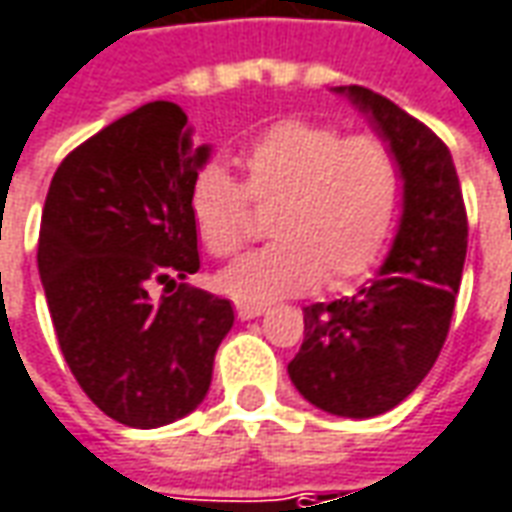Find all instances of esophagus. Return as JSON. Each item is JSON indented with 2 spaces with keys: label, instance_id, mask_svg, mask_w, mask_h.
Returning <instances> with one entry per match:
<instances>
[{
  "label": "esophagus",
  "instance_id": "1",
  "mask_svg": "<svg viewBox=\"0 0 512 512\" xmlns=\"http://www.w3.org/2000/svg\"><path fill=\"white\" fill-rule=\"evenodd\" d=\"M235 313H238V318H241V321H249V318L263 316V307H257V305H238V307H235Z\"/></svg>",
  "mask_w": 512,
  "mask_h": 512
}]
</instances>
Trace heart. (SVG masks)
I'll use <instances>...</instances> for the list:
<instances>
[{
  "mask_svg": "<svg viewBox=\"0 0 512 512\" xmlns=\"http://www.w3.org/2000/svg\"><path fill=\"white\" fill-rule=\"evenodd\" d=\"M241 182L205 166L191 185V216L213 257L238 255L252 232V205L271 210L274 238L219 274L238 302L266 305L310 291H338L380 260L399 205V163L377 135H346L332 124L282 119L238 155Z\"/></svg>",
  "mask_w": 512,
  "mask_h": 512,
  "instance_id": "b5f03b06",
  "label": "heart"
}]
</instances>
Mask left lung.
I'll return each instance as SVG.
<instances>
[{
	"label": "left lung",
	"mask_w": 512,
	"mask_h": 512,
	"mask_svg": "<svg viewBox=\"0 0 512 512\" xmlns=\"http://www.w3.org/2000/svg\"><path fill=\"white\" fill-rule=\"evenodd\" d=\"M371 116L405 180V210L380 277L355 296L305 307V341L288 363L296 391L332 416L371 418L430 374L449 335L468 246L452 152L391 99L338 88Z\"/></svg>",
	"instance_id": "left-lung-1"
}]
</instances>
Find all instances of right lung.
I'll return each mask as SVG.
<instances>
[{
  "mask_svg": "<svg viewBox=\"0 0 512 512\" xmlns=\"http://www.w3.org/2000/svg\"><path fill=\"white\" fill-rule=\"evenodd\" d=\"M188 116L149 102L82 141L57 166L38 271L60 352L105 416L155 430L205 399L235 313L185 285L199 271L191 185L207 160ZM155 284H169L151 296Z\"/></svg>",
  "mask_w": 512,
  "mask_h": 512,
  "instance_id": "obj_1",
  "label": "right lung"
}]
</instances>
